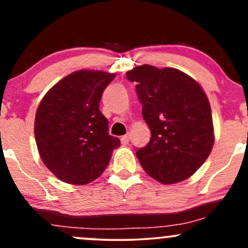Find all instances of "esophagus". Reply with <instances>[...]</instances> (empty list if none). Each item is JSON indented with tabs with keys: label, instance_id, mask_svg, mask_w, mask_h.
<instances>
[{
	"label": "esophagus",
	"instance_id": "34e87169",
	"mask_svg": "<svg viewBox=\"0 0 248 248\" xmlns=\"http://www.w3.org/2000/svg\"><path fill=\"white\" fill-rule=\"evenodd\" d=\"M128 142H129V135L121 136V143L122 144H128Z\"/></svg>",
	"mask_w": 248,
	"mask_h": 248
}]
</instances>
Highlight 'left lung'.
Segmentation results:
<instances>
[{
    "label": "left lung",
    "mask_w": 248,
    "mask_h": 248,
    "mask_svg": "<svg viewBox=\"0 0 248 248\" xmlns=\"http://www.w3.org/2000/svg\"><path fill=\"white\" fill-rule=\"evenodd\" d=\"M136 81L142 116L152 139L136 156L148 175L162 184L189 178L206 158L215 135L210 102L203 88L182 71L141 65L127 72Z\"/></svg>",
    "instance_id": "obj_1"
}]
</instances>
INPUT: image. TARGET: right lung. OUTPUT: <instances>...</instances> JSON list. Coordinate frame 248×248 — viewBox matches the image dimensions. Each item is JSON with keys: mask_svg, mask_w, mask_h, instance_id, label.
I'll list each match as a JSON object with an SVG mask.
<instances>
[{"mask_svg": "<svg viewBox=\"0 0 248 248\" xmlns=\"http://www.w3.org/2000/svg\"><path fill=\"white\" fill-rule=\"evenodd\" d=\"M114 73L80 70L62 78L39 104L35 139L42 161L70 184L91 183L104 172L120 140L108 134L99 109L102 92Z\"/></svg>", "mask_w": 248, "mask_h": 248, "instance_id": "add662e5", "label": "right lung"}]
</instances>
